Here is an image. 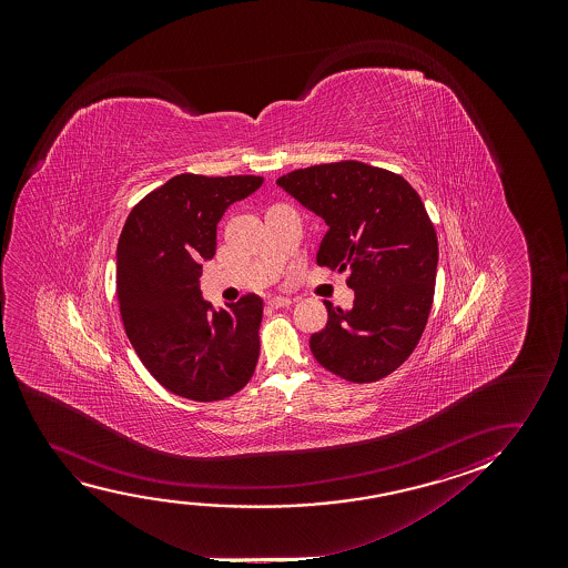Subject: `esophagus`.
Returning <instances> with one entry per match:
<instances>
[{
    "label": "esophagus",
    "mask_w": 568,
    "mask_h": 568,
    "mask_svg": "<svg viewBox=\"0 0 568 568\" xmlns=\"http://www.w3.org/2000/svg\"><path fill=\"white\" fill-rule=\"evenodd\" d=\"M267 304H270L272 308H283V306H288V304H293V301H291V298H287V296H272V298L267 301Z\"/></svg>",
    "instance_id": "esophagus-1"
}]
</instances>
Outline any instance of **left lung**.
I'll return each instance as SVG.
<instances>
[{
  "instance_id": "1",
  "label": "left lung",
  "mask_w": 568,
  "mask_h": 568,
  "mask_svg": "<svg viewBox=\"0 0 568 568\" xmlns=\"http://www.w3.org/2000/svg\"><path fill=\"white\" fill-rule=\"evenodd\" d=\"M277 186L324 219L316 262L349 272L351 308L326 304L311 335L320 365L345 381L376 382L404 365L427 326L438 241L419 194L399 174L342 161L288 172Z\"/></svg>"
}]
</instances>
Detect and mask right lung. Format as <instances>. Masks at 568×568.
<instances>
[{
    "instance_id": "1",
    "label": "right lung",
    "mask_w": 568,
    "mask_h": 568,
    "mask_svg": "<svg viewBox=\"0 0 568 568\" xmlns=\"http://www.w3.org/2000/svg\"><path fill=\"white\" fill-rule=\"evenodd\" d=\"M262 176L179 174L125 219L116 250V295L125 335L161 386L194 402H217L248 384L260 357L264 301L242 296L215 311L203 301L202 264L215 256L229 205Z\"/></svg>"
}]
</instances>
